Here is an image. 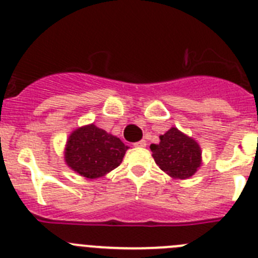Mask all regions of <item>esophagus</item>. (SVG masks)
Instances as JSON below:
<instances>
[{
    "mask_svg": "<svg viewBox=\"0 0 258 258\" xmlns=\"http://www.w3.org/2000/svg\"><path fill=\"white\" fill-rule=\"evenodd\" d=\"M134 145L138 146V148H145V146H146V141L145 140H140V141H138V143H135Z\"/></svg>",
    "mask_w": 258,
    "mask_h": 258,
    "instance_id": "obj_1",
    "label": "esophagus"
}]
</instances>
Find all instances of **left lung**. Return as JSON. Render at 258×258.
Wrapping results in <instances>:
<instances>
[{"instance_id": "left-lung-1", "label": "left lung", "mask_w": 258, "mask_h": 258, "mask_svg": "<svg viewBox=\"0 0 258 258\" xmlns=\"http://www.w3.org/2000/svg\"><path fill=\"white\" fill-rule=\"evenodd\" d=\"M159 139L161 143L150 145L153 158L159 168L172 178L191 177L202 164L199 144L175 127L161 135Z\"/></svg>"}]
</instances>
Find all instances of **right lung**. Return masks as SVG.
I'll return each instance as SVG.
<instances>
[{
  "label": "right lung",
  "mask_w": 258,
  "mask_h": 258,
  "mask_svg": "<svg viewBox=\"0 0 258 258\" xmlns=\"http://www.w3.org/2000/svg\"><path fill=\"white\" fill-rule=\"evenodd\" d=\"M127 149L119 138L91 123L72 132L64 158L73 171L94 180L117 168Z\"/></svg>",
  "instance_id": "right-lung-1"
}]
</instances>
